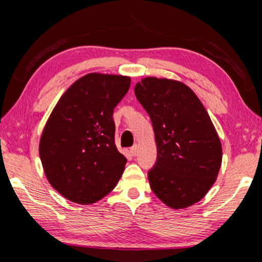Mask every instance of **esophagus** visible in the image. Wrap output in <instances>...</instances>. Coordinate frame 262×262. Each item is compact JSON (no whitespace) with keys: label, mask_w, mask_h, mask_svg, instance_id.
Instances as JSON below:
<instances>
[{"label":"esophagus","mask_w":262,"mask_h":262,"mask_svg":"<svg viewBox=\"0 0 262 262\" xmlns=\"http://www.w3.org/2000/svg\"><path fill=\"white\" fill-rule=\"evenodd\" d=\"M137 149H139V148H137V144H134L130 148V154L133 155V156H136V155H137Z\"/></svg>","instance_id":"34e87169"}]
</instances>
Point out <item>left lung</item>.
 Masks as SVG:
<instances>
[{
	"mask_svg": "<svg viewBox=\"0 0 262 262\" xmlns=\"http://www.w3.org/2000/svg\"><path fill=\"white\" fill-rule=\"evenodd\" d=\"M155 132L157 161L148 172L152 192L173 209L201 200L222 164L220 137L196 95L178 81L147 77L135 85Z\"/></svg>",
	"mask_w": 262,
	"mask_h": 262,
	"instance_id": "1",
	"label": "left lung"
}]
</instances>
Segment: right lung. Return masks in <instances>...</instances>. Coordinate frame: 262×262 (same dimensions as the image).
<instances>
[{
  "label": "right lung",
  "instance_id": "obj_1",
  "mask_svg": "<svg viewBox=\"0 0 262 262\" xmlns=\"http://www.w3.org/2000/svg\"><path fill=\"white\" fill-rule=\"evenodd\" d=\"M129 86L127 76L88 74L48 118L39 155L50 184L69 201L91 205L120 180L127 159L114 142L113 111Z\"/></svg>",
  "mask_w": 262,
  "mask_h": 262
}]
</instances>
